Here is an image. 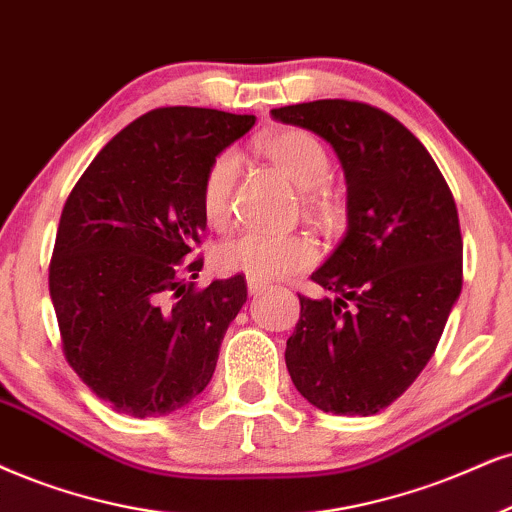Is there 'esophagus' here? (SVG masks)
Returning a JSON list of instances; mask_svg holds the SVG:
<instances>
[{
    "label": "esophagus",
    "mask_w": 512,
    "mask_h": 512,
    "mask_svg": "<svg viewBox=\"0 0 512 512\" xmlns=\"http://www.w3.org/2000/svg\"><path fill=\"white\" fill-rule=\"evenodd\" d=\"M246 287H249V294H263L268 289V282H258V280H246Z\"/></svg>",
    "instance_id": "esophagus-1"
}]
</instances>
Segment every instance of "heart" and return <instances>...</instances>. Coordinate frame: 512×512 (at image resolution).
I'll use <instances>...</instances> for the list:
<instances>
[{"label":"heart","mask_w":512,"mask_h":512,"mask_svg":"<svg viewBox=\"0 0 512 512\" xmlns=\"http://www.w3.org/2000/svg\"><path fill=\"white\" fill-rule=\"evenodd\" d=\"M263 156L275 163L296 187H301V201L308 216L330 218L337 211L330 187L332 161L325 144L306 130L275 132L258 144ZM239 175V156L223 151L213 159L201 185V208L213 227H225L232 213V192ZM315 261V246L301 235H266L244 232L227 239L213 254V263L225 275H244L249 280L270 282L304 270Z\"/></svg>","instance_id":"b5f03b06"}]
</instances>
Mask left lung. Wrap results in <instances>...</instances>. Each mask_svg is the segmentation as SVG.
Listing matches in <instances>:
<instances>
[{
	"label": "left lung",
	"instance_id": "obj_1",
	"mask_svg": "<svg viewBox=\"0 0 512 512\" xmlns=\"http://www.w3.org/2000/svg\"><path fill=\"white\" fill-rule=\"evenodd\" d=\"M270 116L334 149L349 220L342 242L311 275L325 294L299 296L287 370L323 413L375 415L415 382L460 296L456 201L430 151L375 106L318 99Z\"/></svg>",
	"mask_w": 512,
	"mask_h": 512
}]
</instances>
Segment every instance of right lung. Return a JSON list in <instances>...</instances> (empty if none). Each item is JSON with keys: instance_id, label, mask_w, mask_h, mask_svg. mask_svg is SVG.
Wrapping results in <instances>:
<instances>
[{"instance_id": "obj_1", "label": "right lung", "mask_w": 512, "mask_h": 512, "mask_svg": "<svg viewBox=\"0 0 512 512\" xmlns=\"http://www.w3.org/2000/svg\"><path fill=\"white\" fill-rule=\"evenodd\" d=\"M254 123L197 106L144 113L94 156L63 206L49 266L63 353L118 413L159 418L211 382L246 282L197 292L180 273L206 230V170Z\"/></svg>"}]
</instances>
